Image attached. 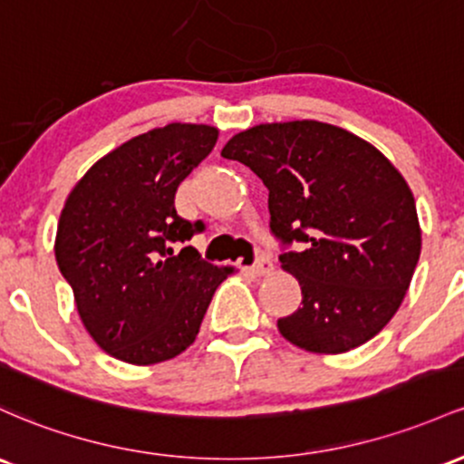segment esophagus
Returning <instances> with one entry per match:
<instances>
[{
  "label": "esophagus",
  "instance_id": "esophagus-1",
  "mask_svg": "<svg viewBox=\"0 0 464 464\" xmlns=\"http://www.w3.org/2000/svg\"><path fill=\"white\" fill-rule=\"evenodd\" d=\"M253 271H256L257 275H268V273H273V262H271V257H268V256H257L256 264H253Z\"/></svg>",
  "mask_w": 464,
  "mask_h": 464
}]
</instances>
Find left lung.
I'll list each match as a JSON object with an SVG mask.
<instances>
[{"mask_svg": "<svg viewBox=\"0 0 464 464\" xmlns=\"http://www.w3.org/2000/svg\"><path fill=\"white\" fill-rule=\"evenodd\" d=\"M222 156L266 185L279 262L302 286V308L277 319L279 333L319 354L348 353L379 334L420 257L416 202L396 167L370 142L319 121L256 125Z\"/></svg>", "mask_w": 464, "mask_h": 464, "instance_id": "left-lung-1", "label": "left lung"}]
</instances>
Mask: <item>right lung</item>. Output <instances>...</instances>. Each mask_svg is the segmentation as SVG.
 Instances as JSON below:
<instances>
[{"instance_id": "right-lung-1", "label": "right lung", "mask_w": 464, "mask_h": 464, "mask_svg": "<svg viewBox=\"0 0 464 464\" xmlns=\"http://www.w3.org/2000/svg\"><path fill=\"white\" fill-rule=\"evenodd\" d=\"M216 140L208 125L158 127L94 162L65 200L54 242L59 271L85 330L114 359L151 365L189 348L233 271L193 246L178 251L205 222L178 216L176 191Z\"/></svg>"}]
</instances>
